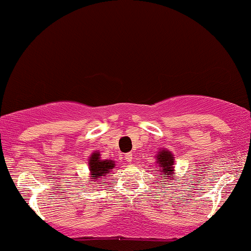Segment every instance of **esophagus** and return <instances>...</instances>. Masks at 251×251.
<instances>
[{"label":"esophagus","mask_w":251,"mask_h":251,"mask_svg":"<svg viewBox=\"0 0 251 251\" xmlns=\"http://www.w3.org/2000/svg\"><path fill=\"white\" fill-rule=\"evenodd\" d=\"M125 160L127 163H132V160H133V154H132V153H126L125 154Z\"/></svg>","instance_id":"esophagus-1"}]
</instances>
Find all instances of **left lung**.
<instances>
[{"label":"left lung","mask_w":251,"mask_h":251,"mask_svg":"<svg viewBox=\"0 0 251 251\" xmlns=\"http://www.w3.org/2000/svg\"><path fill=\"white\" fill-rule=\"evenodd\" d=\"M155 158V165L158 168V174L160 179H158L157 183L165 184V181H172L177 176H176L175 170V157L171 151L168 149L162 148L158 150Z\"/></svg>","instance_id":"8db88e82"}]
</instances>
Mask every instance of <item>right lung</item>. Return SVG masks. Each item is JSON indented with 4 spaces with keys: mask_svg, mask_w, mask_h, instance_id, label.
<instances>
[{
    "mask_svg": "<svg viewBox=\"0 0 251 251\" xmlns=\"http://www.w3.org/2000/svg\"><path fill=\"white\" fill-rule=\"evenodd\" d=\"M88 178L87 184H100V181L106 179L108 175H111L112 170L116 166L113 159H102L99 151H93V153L88 158Z\"/></svg>",
    "mask_w": 251,
    "mask_h": 251,
    "instance_id": "obj_1",
    "label": "right lung"
}]
</instances>
